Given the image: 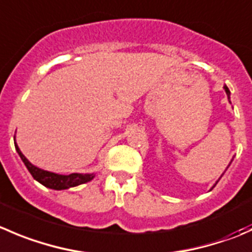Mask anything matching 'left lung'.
<instances>
[{
    "label": "left lung",
    "instance_id": "1",
    "mask_svg": "<svg viewBox=\"0 0 252 252\" xmlns=\"http://www.w3.org/2000/svg\"><path fill=\"white\" fill-rule=\"evenodd\" d=\"M224 90H225L226 96H228V98L230 99V91H229V89H228V87H226V85H224ZM217 183H218V181H217ZM217 183H216V185H217Z\"/></svg>",
    "mask_w": 252,
    "mask_h": 252
}]
</instances>
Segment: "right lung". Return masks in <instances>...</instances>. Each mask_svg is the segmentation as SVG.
Returning <instances> with one entry per match:
<instances>
[{"label": "right lung", "instance_id": "right-lung-1", "mask_svg": "<svg viewBox=\"0 0 252 252\" xmlns=\"http://www.w3.org/2000/svg\"><path fill=\"white\" fill-rule=\"evenodd\" d=\"M14 146H16L17 153L21 156L22 161L24 162L26 167L28 168L31 175L33 176L34 180L38 181L39 183H41V185L45 186V187L51 188V189H56V191L67 189V188H71L75 187V186L82 185V183L90 182V181L94 177V173H70V175H59V173L50 172V171L41 170V168L36 167L33 163L29 162L28 158L22 154L18 145H17L16 139H14Z\"/></svg>", "mask_w": 252, "mask_h": 252}]
</instances>
